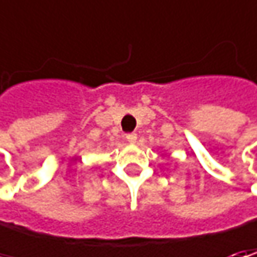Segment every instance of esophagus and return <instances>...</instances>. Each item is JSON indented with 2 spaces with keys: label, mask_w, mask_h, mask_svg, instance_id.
<instances>
[{
  "label": "esophagus",
  "mask_w": 257,
  "mask_h": 257,
  "mask_svg": "<svg viewBox=\"0 0 257 257\" xmlns=\"http://www.w3.org/2000/svg\"><path fill=\"white\" fill-rule=\"evenodd\" d=\"M125 139H127V142H128V143H136V140H137V134L128 133L127 136H125Z\"/></svg>",
  "instance_id": "esophagus-1"
}]
</instances>
